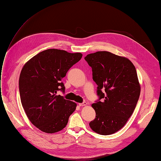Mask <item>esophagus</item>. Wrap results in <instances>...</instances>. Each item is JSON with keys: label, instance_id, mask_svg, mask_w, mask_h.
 I'll use <instances>...</instances> for the list:
<instances>
[{"label": "esophagus", "instance_id": "obj_1", "mask_svg": "<svg viewBox=\"0 0 161 161\" xmlns=\"http://www.w3.org/2000/svg\"><path fill=\"white\" fill-rule=\"evenodd\" d=\"M87 104H88V103H87L85 101V102H83V103H79V106H80V107H84V106H86Z\"/></svg>", "mask_w": 161, "mask_h": 161}]
</instances>
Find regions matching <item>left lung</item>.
I'll use <instances>...</instances> for the list:
<instances>
[{"mask_svg":"<svg viewBox=\"0 0 161 161\" xmlns=\"http://www.w3.org/2000/svg\"><path fill=\"white\" fill-rule=\"evenodd\" d=\"M85 60L92 68L99 97L92 104L96 117L89 123L90 128L101 135L114 134L125 125L139 99L140 85L136 68L127 58L106 51L89 53Z\"/></svg>","mask_w":161,"mask_h":161,"instance_id":"1","label":"left lung"}]
</instances>
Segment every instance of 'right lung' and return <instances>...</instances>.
Returning a JSON list of instances; mask_svg holds the SVG:
<instances>
[{
    "label": "right lung",
    "mask_w": 161,
    "mask_h": 161,
    "mask_svg": "<svg viewBox=\"0 0 161 161\" xmlns=\"http://www.w3.org/2000/svg\"><path fill=\"white\" fill-rule=\"evenodd\" d=\"M82 56L79 52L48 49L23 66L19 80L21 104L32 124L43 132L53 134L64 129L75 111L76 103L56 93L64 91L61 80Z\"/></svg>",
    "instance_id": "obj_1"
}]
</instances>
